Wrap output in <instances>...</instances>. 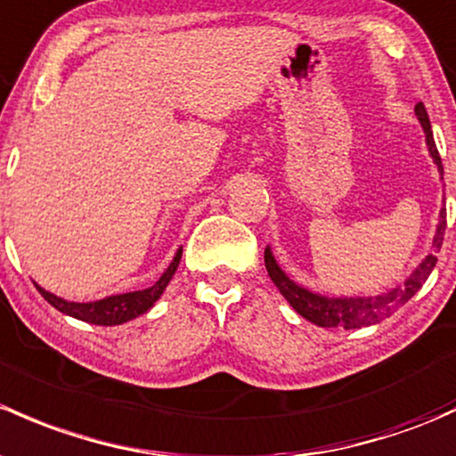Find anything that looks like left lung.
<instances>
[{
  "label": "left lung",
  "instance_id": "left-lung-1",
  "mask_svg": "<svg viewBox=\"0 0 456 456\" xmlns=\"http://www.w3.org/2000/svg\"><path fill=\"white\" fill-rule=\"evenodd\" d=\"M415 115H418L421 128L426 133V146H428L430 157H433L435 166H437L439 175H444L442 157H439L437 146H435L433 131H430V119L426 113V107L421 102L415 104ZM444 179V176H442ZM444 232H445V208L439 212V224L437 232L433 238V251L421 260V265L415 268L409 275V280L404 281V286H397L382 295L376 297H323L316 295V292L304 289V286L295 284L280 265L273 257L271 248L266 247L265 251V265L268 271V277L273 280V284L280 289L281 295L286 297V301L297 310L304 319H308L310 323L319 325V328H345V330H356L365 328V325L380 323L382 319L391 316L397 308L406 304L411 297L418 292L424 281L428 280V275L433 273L435 265H437V253L442 248L444 242Z\"/></svg>",
  "mask_w": 456,
  "mask_h": 456
}]
</instances>
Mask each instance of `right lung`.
Masks as SVG:
<instances>
[{"label": "right lung", "mask_w": 456, "mask_h": 456, "mask_svg": "<svg viewBox=\"0 0 456 456\" xmlns=\"http://www.w3.org/2000/svg\"><path fill=\"white\" fill-rule=\"evenodd\" d=\"M181 253L183 248H179L175 256V260L170 262V266L166 268L164 275L151 286V289H143V290H133V292H122V295H111V297H104V299L98 301H87V304H78V301H65L61 297L52 295L41 286H37V290L41 292L43 299L47 304L54 305L56 310H61L63 314L74 316V319L80 321H87V323L94 325H119V323H126V321L135 319L151 310L155 305V301L164 295L166 286L170 284L172 275L176 273V266L181 262Z\"/></svg>", "instance_id": "right-lung-1"}]
</instances>
